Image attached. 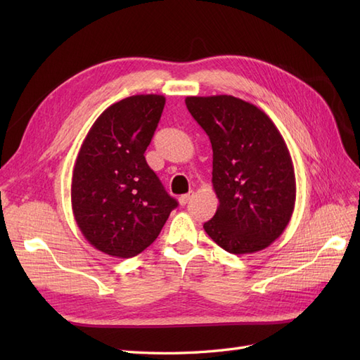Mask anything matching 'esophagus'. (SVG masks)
I'll use <instances>...</instances> for the list:
<instances>
[{
    "mask_svg": "<svg viewBox=\"0 0 360 360\" xmlns=\"http://www.w3.org/2000/svg\"><path fill=\"white\" fill-rule=\"evenodd\" d=\"M192 192H189V193H184V195H181V197L179 198V202H180V205H186L191 200H192Z\"/></svg>",
    "mask_w": 360,
    "mask_h": 360,
    "instance_id": "34e87169",
    "label": "esophagus"
}]
</instances>
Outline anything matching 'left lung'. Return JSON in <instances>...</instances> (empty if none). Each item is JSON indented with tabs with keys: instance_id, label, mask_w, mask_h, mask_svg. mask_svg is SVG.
<instances>
[{
	"instance_id": "left-lung-1",
	"label": "left lung",
	"mask_w": 360,
	"mask_h": 360,
	"mask_svg": "<svg viewBox=\"0 0 360 360\" xmlns=\"http://www.w3.org/2000/svg\"><path fill=\"white\" fill-rule=\"evenodd\" d=\"M184 102L213 148L219 205L204 230L226 252H258L284 233L296 202L285 141L266 112L238 97L189 96Z\"/></svg>"
}]
</instances>
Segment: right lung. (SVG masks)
Segmentation results:
<instances>
[{
    "label": "right lung",
    "instance_id": "1",
    "mask_svg": "<svg viewBox=\"0 0 360 360\" xmlns=\"http://www.w3.org/2000/svg\"><path fill=\"white\" fill-rule=\"evenodd\" d=\"M165 97L136 94L97 117L75 160L72 210L91 246L130 258L153 243L177 201L146 162Z\"/></svg>",
    "mask_w": 360,
    "mask_h": 360
}]
</instances>
